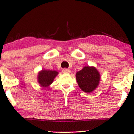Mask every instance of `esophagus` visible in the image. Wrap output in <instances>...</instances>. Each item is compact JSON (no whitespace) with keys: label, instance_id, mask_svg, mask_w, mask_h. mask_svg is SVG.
Segmentation results:
<instances>
[{"label":"esophagus","instance_id":"34e87169","mask_svg":"<svg viewBox=\"0 0 134 134\" xmlns=\"http://www.w3.org/2000/svg\"><path fill=\"white\" fill-rule=\"evenodd\" d=\"M62 72L63 73H66V74H69V73L71 72V71L69 70V69H67V68H63L62 69Z\"/></svg>","mask_w":134,"mask_h":134}]
</instances>
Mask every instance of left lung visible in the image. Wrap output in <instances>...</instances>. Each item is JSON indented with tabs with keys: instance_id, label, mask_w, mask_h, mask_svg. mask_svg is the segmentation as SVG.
Returning <instances> with one entry per match:
<instances>
[{
	"instance_id": "8db88e82",
	"label": "left lung",
	"mask_w": 134,
	"mask_h": 134,
	"mask_svg": "<svg viewBox=\"0 0 134 134\" xmlns=\"http://www.w3.org/2000/svg\"><path fill=\"white\" fill-rule=\"evenodd\" d=\"M76 76L80 89L86 93H90L94 90L100 80L99 73L94 67H84L76 73Z\"/></svg>"
}]
</instances>
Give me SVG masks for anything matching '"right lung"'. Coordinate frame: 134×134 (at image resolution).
I'll use <instances>...</instances> for the list:
<instances>
[{"mask_svg": "<svg viewBox=\"0 0 134 134\" xmlns=\"http://www.w3.org/2000/svg\"><path fill=\"white\" fill-rule=\"evenodd\" d=\"M58 73L55 71L42 70L38 74V82L42 87H48L52 83L55 77Z\"/></svg>", "mask_w": 134, "mask_h": 134, "instance_id": "obj_1", "label": "right lung"}]
</instances>
